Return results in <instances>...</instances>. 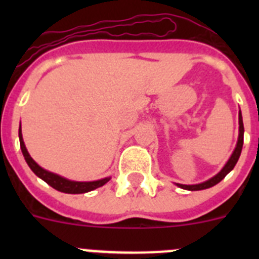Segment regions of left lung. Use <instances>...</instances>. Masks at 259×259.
I'll list each match as a JSON object with an SVG mask.
<instances>
[{"instance_id":"left-lung-1","label":"left lung","mask_w":259,"mask_h":259,"mask_svg":"<svg viewBox=\"0 0 259 259\" xmlns=\"http://www.w3.org/2000/svg\"><path fill=\"white\" fill-rule=\"evenodd\" d=\"M242 143H244V124H242V116H241V111H239V140H237V145L233 150L232 155H231L230 161L226 163V166L223 167V170L218 174V175H215L214 178H211L210 180L205 183H201V184H196V185H184V184H178V187L183 189H188V191H201V189H206L212 187V185L218 184L221 180H223L226 178L228 172L232 170L235 164L237 163L239 161V157L241 154V149H242Z\"/></svg>"}]
</instances>
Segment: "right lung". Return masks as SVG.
Instances as JSON below:
<instances>
[{"label": "right lung", "mask_w": 259, "mask_h": 259, "mask_svg": "<svg viewBox=\"0 0 259 259\" xmlns=\"http://www.w3.org/2000/svg\"><path fill=\"white\" fill-rule=\"evenodd\" d=\"M19 141H20V149H22L23 155H24V159L28 163V166L31 167V170L41 178V179L47 182L50 187H53L54 189L59 192H63V193H71V194H77V193H85V192L93 191V189L98 188V187H102L104 184H106L110 180V178H105V179L97 180V182H88V183H81V182H71V180L65 179V178H61L59 175L56 174H52L49 171L41 168L37 163H36L33 159L31 158V155L28 154L26 149V145L23 143L22 137V130H19Z\"/></svg>", "instance_id": "add662e5"}]
</instances>
